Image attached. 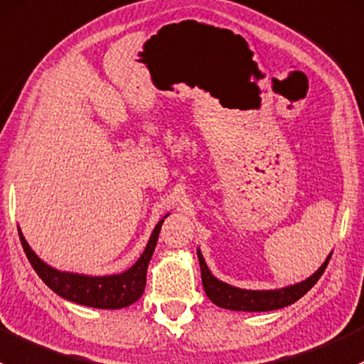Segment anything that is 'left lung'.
<instances>
[{
	"instance_id": "1",
	"label": "left lung",
	"mask_w": 364,
	"mask_h": 364,
	"mask_svg": "<svg viewBox=\"0 0 364 364\" xmlns=\"http://www.w3.org/2000/svg\"><path fill=\"white\" fill-rule=\"evenodd\" d=\"M196 252L201 268V282H203V289L210 301L215 303L220 309L237 310V312H269V310H279L287 305H293L294 301H298L301 296H305L316 286L333 254L329 252V256L319 266V269L301 282L279 287V289H242V287L231 286V284L223 282L215 275H212L201 250L196 249Z\"/></svg>"
}]
</instances>
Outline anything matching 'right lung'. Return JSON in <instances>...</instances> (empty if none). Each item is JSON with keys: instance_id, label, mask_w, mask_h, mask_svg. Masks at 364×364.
I'll return each mask as SVG.
<instances>
[{"instance_id": "add662e5", "label": "right lung", "mask_w": 364, "mask_h": 364, "mask_svg": "<svg viewBox=\"0 0 364 364\" xmlns=\"http://www.w3.org/2000/svg\"><path fill=\"white\" fill-rule=\"evenodd\" d=\"M170 213H166L156 224L154 231H152L151 238L147 242V247H145L141 256L136 259V263L129 266L126 272L114 273V275H85V273L58 269L45 263L43 259H40L38 254L26 242L21 228H18V238H21L22 249H24L33 269L38 273L40 279L55 294L68 299V301L78 303V305L92 306V309L117 310L133 305L144 294L145 282H147L149 263H151V257L154 254L161 226H163L164 219Z\"/></svg>"}]
</instances>
